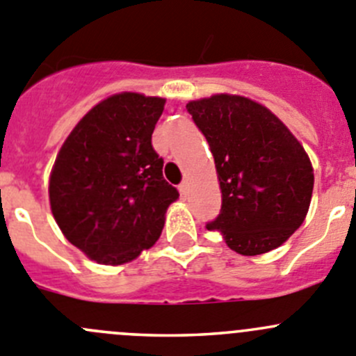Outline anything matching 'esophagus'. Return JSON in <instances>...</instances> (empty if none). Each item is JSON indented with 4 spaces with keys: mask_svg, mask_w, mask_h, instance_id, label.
<instances>
[{
    "mask_svg": "<svg viewBox=\"0 0 356 356\" xmlns=\"http://www.w3.org/2000/svg\"><path fill=\"white\" fill-rule=\"evenodd\" d=\"M178 188H180L181 194H187V191H188V181H187V180H184V181H181L180 187H178Z\"/></svg>",
    "mask_w": 356,
    "mask_h": 356,
    "instance_id": "esophagus-1",
    "label": "esophagus"
}]
</instances>
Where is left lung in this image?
<instances>
[{"label":"left lung","mask_w":356,"mask_h":356,"mask_svg":"<svg viewBox=\"0 0 356 356\" xmlns=\"http://www.w3.org/2000/svg\"><path fill=\"white\" fill-rule=\"evenodd\" d=\"M187 111L209 143L222 209L218 231L241 255L267 253L302 225L313 194V165L273 111L243 96L216 94L191 101Z\"/></svg>","instance_id":"obj_1"}]
</instances>
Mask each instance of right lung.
<instances>
[{"mask_svg": "<svg viewBox=\"0 0 356 356\" xmlns=\"http://www.w3.org/2000/svg\"><path fill=\"white\" fill-rule=\"evenodd\" d=\"M165 99L122 92L76 124L57 154L49 185L52 215L89 259L120 266L154 246L178 191L162 176L152 133Z\"/></svg>", "mask_w": 356, "mask_h": 356, "instance_id": "obj_1", "label": "right lung"}]
</instances>
